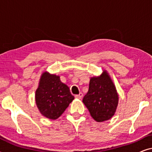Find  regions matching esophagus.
Returning <instances> with one entry per match:
<instances>
[{
	"label": "esophagus",
	"instance_id": "1",
	"mask_svg": "<svg viewBox=\"0 0 152 152\" xmlns=\"http://www.w3.org/2000/svg\"><path fill=\"white\" fill-rule=\"evenodd\" d=\"M75 97L76 98H77V99H82V97H83V94L82 93H80L78 95H76Z\"/></svg>",
	"mask_w": 152,
	"mask_h": 152
}]
</instances>
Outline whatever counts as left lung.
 I'll use <instances>...</instances> for the list:
<instances>
[{
  "instance_id": "left-lung-1",
  "label": "left lung",
  "mask_w": 152,
  "mask_h": 152,
  "mask_svg": "<svg viewBox=\"0 0 152 152\" xmlns=\"http://www.w3.org/2000/svg\"><path fill=\"white\" fill-rule=\"evenodd\" d=\"M82 101L95 121H106L113 117L118 106V95L107 72L91 79L88 93Z\"/></svg>"
}]
</instances>
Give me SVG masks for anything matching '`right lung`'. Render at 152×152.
<instances>
[{"mask_svg":"<svg viewBox=\"0 0 152 152\" xmlns=\"http://www.w3.org/2000/svg\"><path fill=\"white\" fill-rule=\"evenodd\" d=\"M37 106L41 113L56 120L65 111L74 99L68 87L60 81L59 77L44 72L36 91Z\"/></svg>","mask_w":152,"mask_h":152,"instance_id":"right-lung-1","label":"right lung"}]
</instances>
